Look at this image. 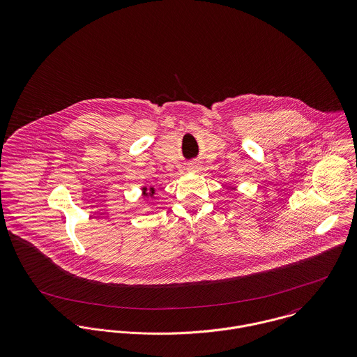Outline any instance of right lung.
Segmentation results:
<instances>
[{"label":"right lung","mask_w":357,"mask_h":357,"mask_svg":"<svg viewBox=\"0 0 357 357\" xmlns=\"http://www.w3.org/2000/svg\"><path fill=\"white\" fill-rule=\"evenodd\" d=\"M144 191H147V190H146V188H144ZM150 191H151V195H153V188H151V190H150Z\"/></svg>","instance_id":"right-lung-1"}]
</instances>
